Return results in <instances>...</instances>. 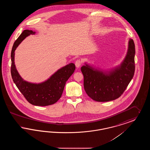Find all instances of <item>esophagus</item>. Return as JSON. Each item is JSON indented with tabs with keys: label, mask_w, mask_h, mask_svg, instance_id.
I'll list each match as a JSON object with an SVG mask.
<instances>
[{
	"label": "esophagus",
	"mask_w": 150,
	"mask_h": 150,
	"mask_svg": "<svg viewBox=\"0 0 150 150\" xmlns=\"http://www.w3.org/2000/svg\"><path fill=\"white\" fill-rule=\"evenodd\" d=\"M75 66L77 68H79L80 66H81V61L80 60V59H77L76 61H75Z\"/></svg>",
	"instance_id": "34e87169"
}]
</instances>
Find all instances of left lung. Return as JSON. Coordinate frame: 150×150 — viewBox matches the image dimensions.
<instances>
[{"label":"left lung","instance_id":"obj_1","mask_svg":"<svg viewBox=\"0 0 150 150\" xmlns=\"http://www.w3.org/2000/svg\"><path fill=\"white\" fill-rule=\"evenodd\" d=\"M135 53L134 43L129 39L127 53L120 64L103 70L86 62L81 71L88 96L97 102H108L120 97L134 76Z\"/></svg>","mask_w":150,"mask_h":150}]
</instances>
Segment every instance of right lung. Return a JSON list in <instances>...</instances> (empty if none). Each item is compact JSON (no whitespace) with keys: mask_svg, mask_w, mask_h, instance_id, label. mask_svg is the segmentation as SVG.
I'll list each match as a JSON object with an SVG mask.
<instances>
[{"mask_svg":"<svg viewBox=\"0 0 150 150\" xmlns=\"http://www.w3.org/2000/svg\"><path fill=\"white\" fill-rule=\"evenodd\" d=\"M32 30H25L15 41L11 52V75L16 86L30 103L46 106L57 102L61 98L66 82L75 71V65L67 64L58 69L50 78L40 83H33L22 78L14 64V52L20 44L28 36L35 34Z\"/></svg>","mask_w":150,"mask_h":150,"instance_id":"right-lung-1","label":"right lung"}]
</instances>
